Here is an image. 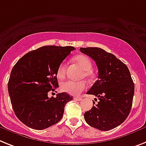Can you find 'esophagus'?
Returning <instances> with one entry per match:
<instances>
[{
  "mask_svg": "<svg viewBox=\"0 0 146 146\" xmlns=\"http://www.w3.org/2000/svg\"><path fill=\"white\" fill-rule=\"evenodd\" d=\"M74 99L75 100V101H78V102H79V101H81L82 98H80V97H74Z\"/></svg>",
  "mask_w": 146,
  "mask_h": 146,
  "instance_id": "esophagus-1",
  "label": "esophagus"
}]
</instances>
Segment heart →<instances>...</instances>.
<instances>
[{"label": "heart", "instance_id": "obj_1", "mask_svg": "<svg viewBox=\"0 0 146 146\" xmlns=\"http://www.w3.org/2000/svg\"><path fill=\"white\" fill-rule=\"evenodd\" d=\"M74 61L81 67L84 70L83 77L90 79L92 78V72L91 71L92 68V62L88 56L85 55H78L74 58ZM57 77L59 78H63L66 74V64L65 62H62L59 66L57 69ZM61 90L66 93L72 95V96H79L83 91L86 90V84L85 81L74 82L72 80H67L61 84L60 85Z\"/></svg>", "mask_w": 146, "mask_h": 146}]
</instances>
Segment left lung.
Instances as JSON below:
<instances>
[{
	"label": "left lung",
	"mask_w": 146,
	"mask_h": 146,
	"mask_svg": "<svg viewBox=\"0 0 146 146\" xmlns=\"http://www.w3.org/2000/svg\"><path fill=\"white\" fill-rule=\"evenodd\" d=\"M80 50L96 62L98 69V79L86 93L97 96L99 102L84 113V119L100 131L113 129L127 119L132 107L134 84L129 69L113 54L100 48Z\"/></svg>",
	"instance_id": "1"
}]
</instances>
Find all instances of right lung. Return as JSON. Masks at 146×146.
<instances>
[{"label": "right lung", "instance_id": "right-lung-1", "mask_svg": "<svg viewBox=\"0 0 146 146\" xmlns=\"http://www.w3.org/2000/svg\"><path fill=\"white\" fill-rule=\"evenodd\" d=\"M72 46L41 47L31 50L14 66L8 82V92L17 118L27 127L43 130L61 120L66 103L73 99L66 92L48 98L59 86L56 73Z\"/></svg>", "mask_w": 146, "mask_h": 146}]
</instances>
